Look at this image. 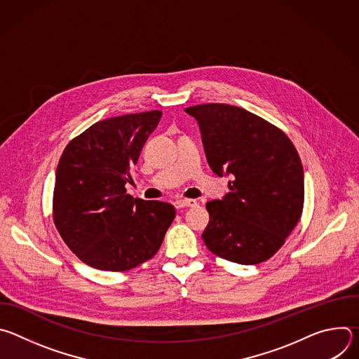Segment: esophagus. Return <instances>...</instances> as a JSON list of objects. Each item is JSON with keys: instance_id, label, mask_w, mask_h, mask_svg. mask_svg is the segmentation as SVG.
I'll use <instances>...</instances> for the list:
<instances>
[{"instance_id": "1", "label": "esophagus", "mask_w": 359, "mask_h": 359, "mask_svg": "<svg viewBox=\"0 0 359 359\" xmlns=\"http://www.w3.org/2000/svg\"><path fill=\"white\" fill-rule=\"evenodd\" d=\"M197 201L191 200V198H180L176 201V208L177 209H184V208H193L196 206Z\"/></svg>"}]
</instances>
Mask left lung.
<instances>
[{
  "label": "left lung",
  "mask_w": 359,
  "mask_h": 359,
  "mask_svg": "<svg viewBox=\"0 0 359 359\" xmlns=\"http://www.w3.org/2000/svg\"><path fill=\"white\" fill-rule=\"evenodd\" d=\"M200 128L209 166L231 175L223 200L206 204V247L237 264H259L281 248L302 215L304 170L290 137L243 108L204 104L184 109Z\"/></svg>",
  "instance_id": "1"
}]
</instances>
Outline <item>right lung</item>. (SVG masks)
Masks as SVG:
<instances>
[{"label": "right lung", "mask_w": 359, "mask_h": 359, "mask_svg": "<svg viewBox=\"0 0 359 359\" xmlns=\"http://www.w3.org/2000/svg\"><path fill=\"white\" fill-rule=\"evenodd\" d=\"M161 111L99 121L74 137L57 168L53 219L85 264L128 271L158 252L176 210L159 200L133 198L125 184Z\"/></svg>", "instance_id": "obj_1"}]
</instances>
